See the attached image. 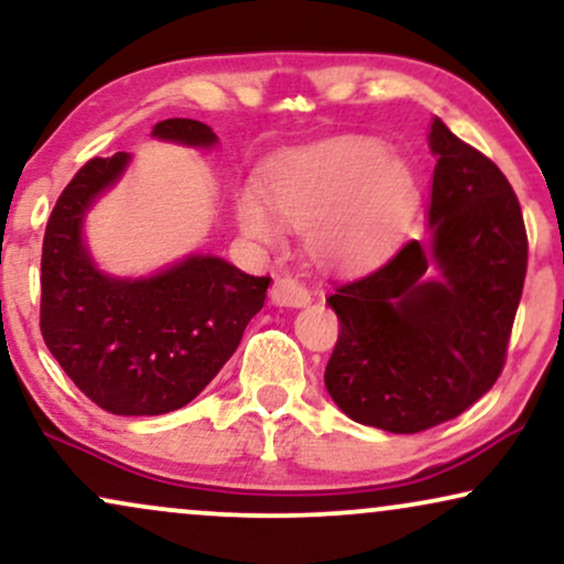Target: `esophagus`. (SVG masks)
Here are the masks:
<instances>
[{
    "mask_svg": "<svg viewBox=\"0 0 564 564\" xmlns=\"http://www.w3.org/2000/svg\"><path fill=\"white\" fill-rule=\"evenodd\" d=\"M270 300L278 307H304V304H310V291L296 278L281 275L275 278L273 289H270Z\"/></svg>",
    "mask_w": 564,
    "mask_h": 564,
    "instance_id": "obj_1",
    "label": "esophagus"
}]
</instances>
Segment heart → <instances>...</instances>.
Wrapping results in <instances>:
<instances>
[{
	"label": "heart",
	"instance_id": "obj_1",
	"mask_svg": "<svg viewBox=\"0 0 564 564\" xmlns=\"http://www.w3.org/2000/svg\"><path fill=\"white\" fill-rule=\"evenodd\" d=\"M412 188L410 167L381 141L344 135L278 160L262 194H239L236 217L243 234L260 241H275L281 220L307 226L312 252L323 262H355L386 241Z\"/></svg>",
	"mask_w": 564,
	"mask_h": 564
}]
</instances>
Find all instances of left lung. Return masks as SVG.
Here are the masks:
<instances>
[{"mask_svg": "<svg viewBox=\"0 0 564 564\" xmlns=\"http://www.w3.org/2000/svg\"><path fill=\"white\" fill-rule=\"evenodd\" d=\"M429 236L328 296L341 334L325 389L355 423L420 433L463 415L505 368L528 268L510 181L433 118Z\"/></svg>", "mask_w": 564, "mask_h": 564, "instance_id": "8db88e82", "label": "left lung"}]
</instances>
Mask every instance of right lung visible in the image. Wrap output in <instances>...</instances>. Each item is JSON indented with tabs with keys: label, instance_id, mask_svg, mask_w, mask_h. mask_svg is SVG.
Listing matches in <instances>:
<instances>
[{
	"label": "right lung",
	"instance_id": "add662e5",
	"mask_svg": "<svg viewBox=\"0 0 564 564\" xmlns=\"http://www.w3.org/2000/svg\"><path fill=\"white\" fill-rule=\"evenodd\" d=\"M152 135L213 149L209 126L167 118ZM131 154L94 158L59 194L42 249V336L73 383L112 415L181 410L228 362L262 310L270 278L215 254H188L152 275H107L84 236L88 209L123 178Z\"/></svg>",
	"mask_w": 564,
	"mask_h": 564
}]
</instances>
